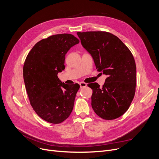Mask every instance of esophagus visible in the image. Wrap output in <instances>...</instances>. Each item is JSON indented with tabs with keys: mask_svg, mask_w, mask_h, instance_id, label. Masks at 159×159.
Wrapping results in <instances>:
<instances>
[{
	"mask_svg": "<svg viewBox=\"0 0 159 159\" xmlns=\"http://www.w3.org/2000/svg\"><path fill=\"white\" fill-rule=\"evenodd\" d=\"M79 85H80V88H84V87H86L87 86V84H86V83H85V82H80Z\"/></svg>",
	"mask_w": 159,
	"mask_h": 159,
	"instance_id": "esophagus-1",
	"label": "esophagus"
}]
</instances>
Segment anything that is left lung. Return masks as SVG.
Returning <instances> with one entry per match:
<instances>
[{
  "mask_svg": "<svg viewBox=\"0 0 159 159\" xmlns=\"http://www.w3.org/2000/svg\"><path fill=\"white\" fill-rule=\"evenodd\" d=\"M81 44L92 57L97 71L107 75L102 88L93 90L91 106L105 120H113L126 112L135 93L137 69L129 49L116 36L104 31L77 32Z\"/></svg>",
  "mask_w": 159,
  "mask_h": 159,
  "instance_id": "left-lung-1",
  "label": "left lung"
}]
</instances>
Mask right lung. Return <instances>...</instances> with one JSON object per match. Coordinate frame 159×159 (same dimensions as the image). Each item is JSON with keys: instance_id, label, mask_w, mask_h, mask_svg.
<instances>
[{"instance_id": "1", "label": "right lung", "mask_w": 159, "mask_h": 159, "mask_svg": "<svg viewBox=\"0 0 159 159\" xmlns=\"http://www.w3.org/2000/svg\"><path fill=\"white\" fill-rule=\"evenodd\" d=\"M79 40L71 34L43 39L33 47L23 67L25 87L30 104L43 120L59 124L68 118L80 86L65 84L58 78L65 69V55Z\"/></svg>"}]
</instances>
